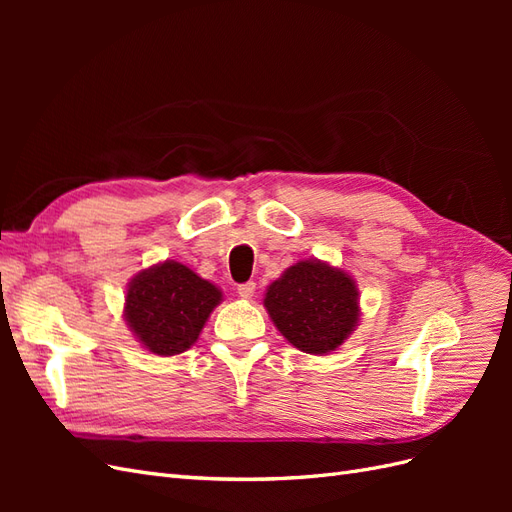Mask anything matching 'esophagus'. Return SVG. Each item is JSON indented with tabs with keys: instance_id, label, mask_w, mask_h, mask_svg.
I'll return each mask as SVG.
<instances>
[{
	"instance_id": "34e87169",
	"label": "esophagus",
	"mask_w": 512,
	"mask_h": 512,
	"mask_svg": "<svg viewBox=\"0 0 512 512\" xmlns=\"http://www.w3.org/2000/svg\"><path fill=\"white\" fill-rule=\"evenodd\" d=\"M239 290V297L241 299H252L254 292H256V282H245V284H239L237 286Z\"/></svg>"
}]
</instances>
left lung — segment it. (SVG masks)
I'll use <instances>...</instances> for the list:
<instances>
[{
	"label": "left lung",
	"mask_w": 512,
	"mask_h": 512,
	"mask_svg": "<svg viewBox=\"0 0 512 512\" xmlns=\"http://www.w3.org/2000/svg\"><path fill=\"white\" fill-rule=\"evenodd\" d=\"M265 307L294 348L322 356L342 346L354 331L359 290L342 269L301 260L267 288Z\"/></svg>",
	"instance_id": "obj_1"
}]
</instances>
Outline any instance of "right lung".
I'll list each match as a JSON object with an SVG mask.
<instances>
[{"instance_id": "1", "label": "right lung", "mask_w": 512, "mask_h": 512, "mask_svg": "<svg viewBox=\"0 0 512 512\" xmlns=\"http://www.w3.org/2000/svg\"><path fill=\"white\" fill-rule=\"evenodd\" d=\"M220 301L218 286L181 262L166 260L141 271L130 282L123 316L149 352L173 356L196 342Z\"/></svg>"}]
</instances>
